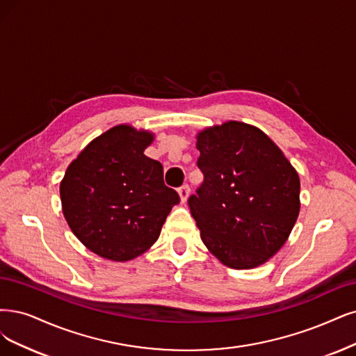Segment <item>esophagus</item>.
Wrapping results in <instances>:
<instances>
[{"label": "esophagus", "mask_w": 356, "mask_h": 356, "mask_svg": "<svg viewBox=\"0 0 356 356\" xmlns=\"http://www.w3.org/2000/svg\"><path fill=\"white\" fill-rule=\"evenodd\" d=\"M189 186L188 185H183L180 189H179V196H180V202L181 204H186L188 200H189Z\"/></svg>", "instance_id": "1"}]
</instances>
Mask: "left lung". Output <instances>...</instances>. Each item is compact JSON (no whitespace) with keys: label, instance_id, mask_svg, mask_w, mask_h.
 I'll return each instance as SVG.
<instances>
[{"label":"left lung","instance_id":"1","mask_svg":"<svg viewBox=\"0 0 356 356\" xmlns=\"http://www.w3.org/2000/svg\"><path fill=\"white\" fill-rule=\"evenodd\" d=\"M204 183L189 207L221 264L255 268L277 254L299 216L300 180L261 129L229 120L196 134Z\"/></svg>","mask_w":356,"mask_h":356}]
</instances>
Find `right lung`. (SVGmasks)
Returning <instances> with one entry per match:
<instances>
[{"instance_id": "right-lung-1", "label": "right lung", "mask_w": 356, "mask_h": 356, "mask_svg": "<svg viewBox=\"0 0 356 356\" xmlns=\"http://www.w3.org/2000/svg\"><path fill=\"white\" fill-rule=\"evenodd\" d=\"M155 134L123 123L92 139L60 183L61 209L76 238L98 257L126 262L160 238L176 191L163 165L145 155Z\"/></svg>"}]
</instances>
